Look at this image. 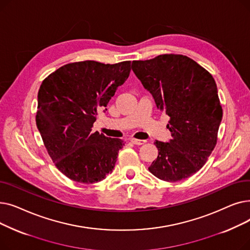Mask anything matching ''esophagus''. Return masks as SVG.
<instances>
[{
  "mask_svg": "<svg viewBox=\"0 0 250 250\" xmlns=\"http://www.w3.org/2000/svg\"><path fill=\"white\" fill-rule=\"evenodd\" d=\"M130 142H132L133 144H135V145H137V146L144 145V144L146 143V141H144V140H138V139H132V140H130Z\"/></svg>",
  "mask_w": 250,
  "mask_h": 250,
  "instance_id": "1",
  "label": "esophagus"
}]
</instances>
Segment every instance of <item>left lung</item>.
<instances>
[{
  "instance_id": "8db88e82",
  "label": "left lung",
  "mask_w": 250,
  "mask_h": 250,
  "mask_svg": "<svg viewBox=\"0 0 250 250\" xmlns=\"http://www.w3.org/2000/svg\"><path fill=\"white\" fill-rule=\"evenodd\" d=\"M132 69L170 120L168 143L156 141L158 157L149 171L168 182L188 178L216 147L223 109L213 76L190 58L160 55L133 61Z\"/></svg>"
}]
</instances>
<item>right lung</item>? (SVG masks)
Returning <instances> with one entry per match:
<instances>
[{
  "mask_svg": "<svg viewBox=\"0 0 250 250\" xmlns=\"http://www.w3.org/2000/svg\"><path fill=\"white\" fill-rule=\"evenodd\" d=\"M129 72V61H84L64 64L42 81L36 125L51 160L71 180L89 185L111 173L125 143L92 127Z\"/></svg>",
  "mask_w": 250,
  "mask_h": 250,
  "instance_id": "obj_1",
  "label": "right lung"
}]
</instances>
